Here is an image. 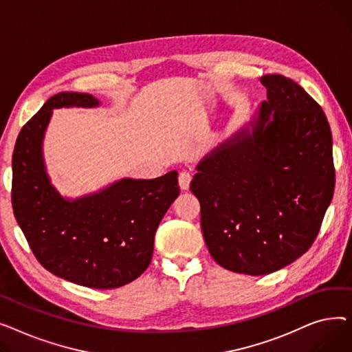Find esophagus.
<instances>
[{
  "instance_id": "1",
  "label": "esophagus",
  "mask_w": 352,
  "mask_h": 352,
  "mask_svg": "<svg viewBox=\"0 0 352 352\" xmlns=\"http://www.w3.org/2000/svg\"><path fill=\"white\" fill-rule=\"evenodd\" d=\"M191 179H192V177H191V174H190L187 170L181 171V173L178 174V184H179L181 190H188V188H190Z\"/></svg>"
}]
</instances>
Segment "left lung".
Masks as SVG:
<instances>
[{
	"mask_svg": "<svg viewBox=\"0 0 352 352\" xmlns=\"http://www.w3.org/2000/svg\"><path fill=\"white\" fill-rule=\"evenodd\" d=\"M258 116L197 165L201 230L226 270L265 275L309 250L334 195L332 135L320 104L291 78H260Z\"/></svg>",
	"mask_w": 352,
	"mask_h": 352,
	"instance_id": "left-lung-1",
	"label": "left lung"
}]
</instances>
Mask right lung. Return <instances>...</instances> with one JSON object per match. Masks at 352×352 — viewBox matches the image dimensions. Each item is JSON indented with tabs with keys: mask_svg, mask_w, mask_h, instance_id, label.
I'll list each match as a JSON object with an SVG mask.
<instances>
[{
	"mask_svg": "<svg viewBox=\"0 0 352 352\" xmlns=\"http://www.w3.org/2000/svg\"><path fill=\"white\" fill-rule=\"evenodd\" d=\"M97 105L84 92H58L23 126L12 154L11 202L45 270L74 284L109 289L134 281L150 265L155 231L179 187L171 171L154 179L124 178L74 201L55 191L41 150L52 109Z\"/></svg>",
	"mask_w": 352,
	"mask_h": 352,
	"instance_id": "1",
	"label": "right lung"
}]
</instances>
